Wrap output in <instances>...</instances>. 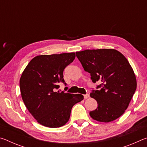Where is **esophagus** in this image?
Listing matches in <instances>:
<instances>
[{
    "label": "esophagus",
    "mask_w": 147,
    "mask_h": 147,
    "mask_svg": "<svg viewBox=\"0 0 147 147\" xmlns=\"http://www.w3.org/2000/svg\"><path fill=\"white\" fill-rule=\"evenodd\" d=\"M89 94H84V98H88L89 97Z\"/></svg>",
    "instance_id": "1"
}]
</instances>
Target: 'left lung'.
<instances>
[{
	"instance_id": "1",
	"label": "left lung",
	"mask_w": 147,
	"mask_h": 147,
	"mask_svg": "<svg viewBox=\"0 0 147 147\" xmlns=\"http://www.w3.org/2000/svg\"><path fill=\"white\" fill-rule=\"evenodd\" d=\"M76 56L84 71L91 74L94 83L102 82L90 96L98 106L89 112L98 122L109 123L125 112L137 88L132 67L120 52L112 49H93L76 52Z\"/></svg>"
}]
</instances>
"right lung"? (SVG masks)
<instances>
[{
    "instance_id": "1",
    "label": "right lung",
    "mask_w": 147,
    "mask_h": 147,
    "mask_svg": "<svg viewBox=\"0 0 147 147\" xmlns=\"http://www.w3.org/2000/svg\"><path fill=\"white\" fill-rule=\"evenodd\" d=\"M75 56L74 53L37 56L22 73L19 83L22 98L29 112L41 125L49 128L65 125L73 106L84 99L81 94L56 91L59 83L65 84L63 70Z\"/></svg>"
}]
</instances>
